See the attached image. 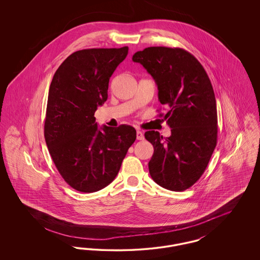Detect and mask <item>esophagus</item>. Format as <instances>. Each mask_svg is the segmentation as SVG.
<instances>
[{
  "label": "esophagus",
  "instance_id": "esophagus-1",
  "mask_svg": "<svg viewBox=\"0 0 260 260\" xmlns=\"http://www.w3.org/2000/svg\"><path fill=\"white\" fill-rule=\"evenodd\" d=\"M136 138H137V140H143V139H144L143 133L140 132V131H137V132H136Z\"/></svg>",
  "mask_w": 260,
  "mask_h": 260
}]
</instances>
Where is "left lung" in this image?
Listing matches in <instances>:
<instances>
[{
  "label": "left lung",
  "mask_w": 260,
  "mask_h": 260,
  "mask_svg": "<svg viewBox=\"0 0 260 260\" xmlns=\"http://www.w3.org/2000/svg\"><path fill=\"white\" fill-rule=\"evenodd\" d=\"M133 61L155 80L172 128L165 139L158 132L145 133L154 147L149 173L162 188L184 191L198 181L216 146L217 111L210 78L194 55L179 48H146Z\"/></svg>",
  "instance_id": "8db88e82"
}]
</instances>
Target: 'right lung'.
<instances>
[{"mask_svg":"<svg viewBox=\"0 0 260 260\" xmlns=\"http://www.w3.org/2000/svg\"><path fill=\"white\" fill-rule=\"evenodd\" d=\"M127 52V47L75 51L50 83L45 139L56 169L77 191L92 193L109 185L136 141L135 127H99L94 118L108 98L110 77Z\"/></svg>","mask_w":260,"mask_h":260,"instance_id":"right-lung-1","label":"right lung"}]
</instances>
